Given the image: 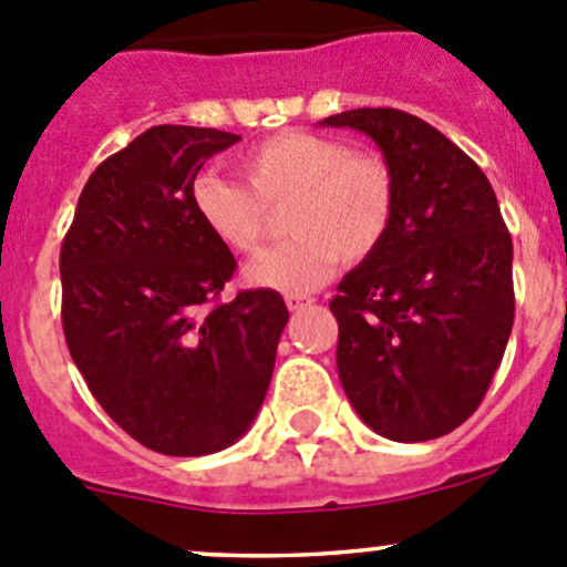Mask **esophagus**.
<instances>
[{"instance_id":"1","label":"esophagus","mask_w":567,"mask_h":567,"mask_svg":"<svg viewBox=\"0 0 567 567\" xmlns=\"http://www.w3.org/2000/svg\"><path fill=\"white\" fill-rule=\"evenodd\" d=\"M285 305H288L290 312H299V310H305V307H310L312 299H310V296L290 293V296H285Z\"/></svg>"}]
</instances>
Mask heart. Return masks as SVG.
Instances as JSON below:
<instances>
[{"label": "heart", "instance_id": "obj_1", "mask_svg": "<svg viewBox=\"0 0 567 567\" xmlns=\"http://www.w3.org/2000/svg\"><path fill=\"white\" fill-rule=\"evenodd\" d=\"M247 186L216 173L192 183L194 214L236 255H255L285 216L290 241L247 266V282L310 293L337 260L359 266L386 241L398 210V181L384 156L351 151L334 136L282 131L241 156Z\"/></svg>", "mask_w": 567, "mask_h": 567}]
</instances>
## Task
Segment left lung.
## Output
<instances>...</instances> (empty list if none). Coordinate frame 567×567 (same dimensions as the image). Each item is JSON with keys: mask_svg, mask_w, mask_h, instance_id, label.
I'll list each match as a JSON object with an SVG mask.
<instances>
[{"mask_svg": "<svg viewBox=\"0 0 567 567\" xmlns=\"http://www.w3.org/2000/svg\"><path fill=\"white\" fill-rule=\"evenodd\" d=\"M381 147L398 181L392 230L329 301L337 370L357 414L392 442H427L477 411L516 316L513 241L483 169L400 109L323 120Z\"/></svg>", "mask_w": 567, "mask_h": 567, "instance_id": "obj_1", "label": "left lung"}]
</instances>
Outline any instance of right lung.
Returning <instances> with one entry per match:
<instances>
[{"instance_id":"add662e5","label":"right lung","mask_w":567,"mask_h":567,"mask_svg":"<svg viewBox=\"0 0 567 567\" xmlns=\"http://www.w3.org/2000/svg\"><path fill=\"white\" fill-rule=\"evenodd\" d=\"M238 134L153 125L84 183L60 249L62 331L101 409L147 450L210 455L260 411L288 307L277 290L221 301L236 257L192 183Z\"/></svg>"}]
</instances>
